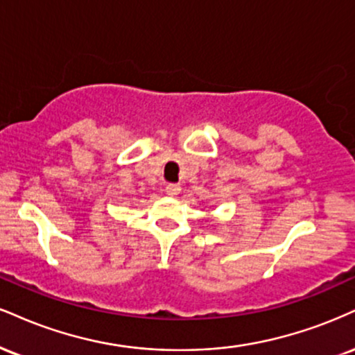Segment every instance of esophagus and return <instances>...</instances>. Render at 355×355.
Returning <instances> with one entry per match:
<instances>
[{
	"instance_id": "obj_1",
	"label": "esophagus",
	"mask_w": 355,
	"mask_h": 355,
	"mask_svg": "<svg viewBox=\"0 0 355 355\" xmlns=\"http://www.w3.org/2000/svg\"><path fill=\"white\" fill-rule=\"evenodd\" d=\"M180 190H182L180 183H166V187H165L166 195H170V196L178 195V193H180Z\"/></svg>"
}]
</instances>
